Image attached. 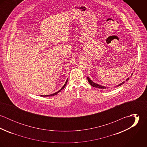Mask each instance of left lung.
I'll use <instances>...</instances> for the list:
<instances>
[{
	"label": "left lung",
	"instance_id": "left-lung-1",
	"mask_svg": "<svg viewBox=\"0 0 147 147\" xmlns=\"http://www.w3.org/2000/svg\"><path fill=\"white\" fill-rule=\"evenodd\" d=\"M132 75H131V76H132ZM87 79H88V82L89 83V84H90L92 86L95 87V88H100V89H106V87H105V86H102V85H99V84H96V83H94L93 82H92V81L89 79V77H88V78H87ZM129 80V78L127 79H126V81H127V80ZM124 83H125V82H122V83L119 84V85H117V86H121V85H122V84H124Z\"/></svg>",
	"mask_w": 147,
	"mask_h": 147
}]
</instances>
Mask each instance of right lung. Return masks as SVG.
Returning a JSON list of instances; mask_svg holds the SVG:
<instances>
[{
	"label": "right lung",
	"mask_w": 147,
	"mask_h": 147,
	"mask_svg": "<svg viewBox=\"0 0 147 147\" xmlns=\"http://www.w3.org/2000/svg\"><path fill=\"white\" fill-rule=\"evenodd\" d=\"M67 81H68V79L66 80V82H65V84L64 85H63V86H62V88L59 90V91H58V92H55V93H53V94H50V95H45V96H43V95H41V97H47V96H55V95H57L59 92H60L61 91V90L62 89H63L64 88H65V85H66V84L67 83Z\"/></svg>",
	"instance_id": "add662e5"
}]
</instances>
